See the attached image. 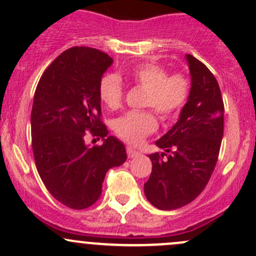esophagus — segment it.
Masks as SVG:
<instances>
[{
	"mask_svg": "<svg viewBox=\"0 0 256 256\" xmlns=\"http://www.w3.org/2000/svg\"><path fill=\"white\" fill-rule=\"evenodd\" d=\"M126 152H128V158H134V157H136V156L140 154V153L137 152L136 150H134L132 147H130V146H128V148H126Z\"/></svg>",
	"mask_w": 256,
	"mask_h": 256,
	"instance_id": "esophagus-1",
	"label": "esophagus"
}]
</instances>
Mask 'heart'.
I'll return each instance as SVG.
<instances>
[{
  "instance_id": "heart-1",
  "label": "heart",
  "mask_w": 256,
  "mask_h": 256,
  "mask_svg": "<svg viewBox=\"0 0 256 256\" xmlns=\"http://www.w3.org/2000/svg\"><path fill=\"white\" fill-rule=\"evenodd\" d=\"M126 78L147 90L144 106L153 108L163 120L178 116L190 96V80L182 74H168L163 66L153 62L137 64L126 72ZM99 98L104 106L115 110L124 98V86L118 74H108L98 86ZM157 118L152 110L128 112L114 121L115 134L124 141L137 144L157 128Z\"/></svg>"
}]
</instances>
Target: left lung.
Masks as SVG:
<instances>
[{
	"label": "left lung",
	"instance_id": "left-lung-1",
	"mask_svg": "<svg viewBox=\"0 0 256 256\" xmlns=\"http://www.w3.org/2000/svg\"><path fill=\"white\" fill-rule=\"evenodd\" d=\"M185 58L192 76L189 99L173 128L156 141L164 152L148 156L152 173L144 195L160 210L180 208L202 192L223 137L224 106L217 80L198 58L189 54Z\"/></svg>",
	"mask_w": 256,
	"mask_h": 256
}]
</instances>
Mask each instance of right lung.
<instances>
[{"label":"right lung","instance_id":"obj_1","mask_svg":"<svg viewBox=\"0 0 256 256\" xmlns=\"http://www.w3.org/2000/svg\"><path fill=\"white\" fill-rule=\"evenodd\" d=\"M112 61L93 48H71L45 70L34 94L32 146L38 173L48 192L70 208L92 206L106 172L128 158L125 146L108 136L100 121L98 86ZM87 130L104 144L86 145Z\"/></svg>","mask_w":256,"mask_h":256}]
</instances>
